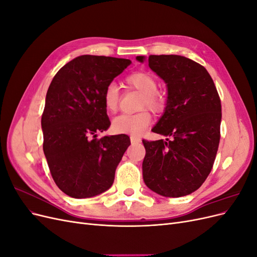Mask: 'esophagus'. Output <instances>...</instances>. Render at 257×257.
<instances>
[{
	"mask_svg": "<svg viewBox=\"0 0 257 257\" xmlns=\"http://www.w3.org/2000/svg\"><path fill=\"white\" fill-rule=\"evenodd\" d=\"M142 142V139L136 136H131V143L132 144H139Z\"/></svg>",
	"mask_w": 257,
	"mask_h": 257,
	"instance_id": "obj_1",
	"label": "esophagus"
}]
</instances>
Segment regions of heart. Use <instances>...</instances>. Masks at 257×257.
<instances>
[{
	"instance_id": "1",
	"label": "heart",
	"mask_w": 257,
	"mask_h": 257,
	"mask_svg": "<svg viewBox=\"0 0 257 257\" xmlns=\"http://www.w3.org/2000/svg\"><path fill=\"white\" fill-rule=\"evenodd\" d=\"M125 83L131 89L141 92L143 97L139 108H148L151 111L159 113L165 109V96L158 91V80L149 72H134L126 76ZM103 102L105 108L110 112L118 110L120 102V93L118 85L110 82L106 85L103 93ZM151 114L144 109L137 113H123L112 120V130L118 134L139 135L149 126Z\"/></svg>"
}]
</instances>
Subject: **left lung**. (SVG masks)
Instances as JSON below:
<instances>
[{
  "instance_id": "1",
  "label": "left lung",
  "mask_w": 257,
  "mask_h": 257,
  "mask_svg": "<svg viewBox=\"0 0 257 257\" xmlns=\"http://www.w3.org/2000/svg\"><path fill=\"white\" fill-rule=\"evenodd\" d=\"M136 59L144 62L145 57ZM148 62L168 90L165 112L152 132L172 138L143 141L144 181L162 196L189 195L213 167L221 137L219 93L207 69L191 59L161 54Z\"/></svg>"
}]
</instances>
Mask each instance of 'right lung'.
<instances>
[{"label": "right lung", "mask_w": 257, "mask_h": 257, "mask_svg": "<svg viewBox=\"0 0 257 257\" xmlns=\"http://www.w3.org/2000/svg\"><path fill=\"white\" fill-rule=\"evenodd\" d=\"M131 63L85 54L60 68L49 85L42 115L43 149L54 182L68 196H95L113 183L130 137L97 139L96 134L110 125L103 102L106 85Z\"/></svg>", "instance_id": "right-lung-1"}]
</instances>
